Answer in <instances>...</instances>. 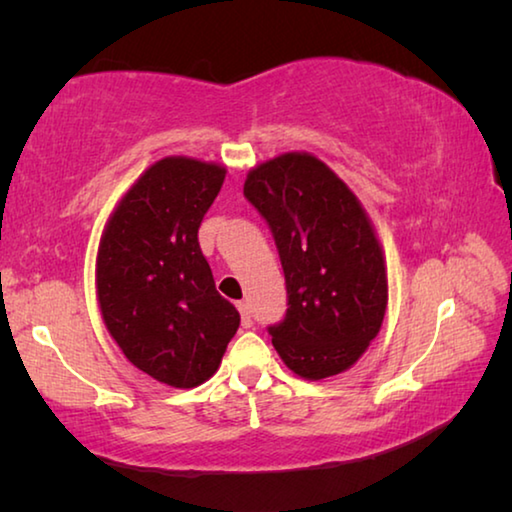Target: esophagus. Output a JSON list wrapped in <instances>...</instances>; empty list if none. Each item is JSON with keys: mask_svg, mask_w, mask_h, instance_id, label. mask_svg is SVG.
I'll return each mask as SVG.
<instances>
[{"mask_svg": "<svg viewBox=\"0 0 512 512\" xmlns=\"http://www.w3.org/2000/svg\"><path fill=\"white\" fill-rule=\"evenodd\" d=\"M237 309H239V314H241V325H244L246 329L253 327V316H250L248 302H237Z\"/></svg>", "mask_w": 512, "mask_h": 512, "instance_id": "esophagus-1", "label": "esophagus"}]
</instances>
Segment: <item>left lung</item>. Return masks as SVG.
<instances>
[{
    "label": "left lung",
    "mask_w": 512,
    "mask_h": 512,
    "mask_svg": "<svg viewBox=\"0 0 512 512\" xmlns=\"http://www.w3.org/2000/svg\"><path fill=\"white\" fill-rule=\"evenodd\" d=\"M244 196L271 228L287 280V314L268 327L273 348L305 379L348 370L388 302L384 253L359 198L309 153L259 164Z\"/></svg>",
    "instance_id": "1"
}]
</instances>
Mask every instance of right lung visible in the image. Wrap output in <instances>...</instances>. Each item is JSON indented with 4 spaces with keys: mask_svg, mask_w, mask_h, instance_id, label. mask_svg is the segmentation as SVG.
Segmentation results:
<instances>
[{
    "mask_svg": "<svg viewBox=\"0 0 512 512\" xmlns=\"http://www.w3.org/2000/svg\"><path fill=\"white\" fill-rule=\"evenodd\" d=\"M225 169L192 158L151 164L103 230L97 296L103 323L126 359L173 388L210 379L239 327L214 287L198 228Z\"/></svg>",
    "mask_w": 512,
    "mask_h": 512,
    "instance_id": "obj_1",
    "label": "right lung"
}]
</instances>
